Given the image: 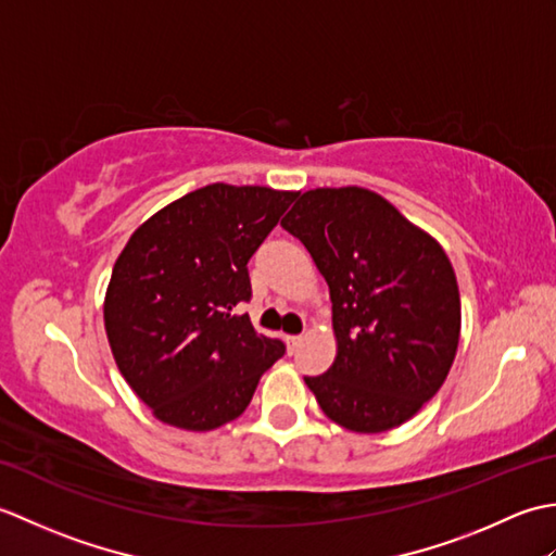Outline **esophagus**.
<instances>
[{"label":"esophagus","instance_id":"obj_1","mask_svg":"<svg viewBox=\"0 0 556 556\" xmlns=\"http://www.w3.org/2000/svg\"><path fill=\"white\" fill-rule=\"evenodd\" d=\"M301 341H303V337H287V346H289V353L296 351V349L301 346Z\"/></svg>","mask_w":556,"mask_h":556}]
</instances>
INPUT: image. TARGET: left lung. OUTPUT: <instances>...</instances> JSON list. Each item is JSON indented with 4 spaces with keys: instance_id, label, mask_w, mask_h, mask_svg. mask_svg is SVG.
Returning <instances> with one entry per match:
<instances>
[{
    "instance_id": "left-lung-1",
    "label": "left lung",
    "mask_w": 556,
    "mask_h": 556,
    "mask_svg": "<svg viewBox=\"0 0 556 556\" xmlns=\"http://www.w3.org/2000/svg\"><path fill=\"white\" fill-rule=\"evenodd\" d=\"M281 227L308 248L332 299L337 358L305 377L317 404L351 432L404 425L456 358L460 299L444 248L361 186L305 191Z\"/></svg>"
}]
</instances>
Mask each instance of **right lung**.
<instances>
[{
  "instance_id": "obj_1",
  "label": "right lung",
  "mask_w": 556,
  "mask_h": 556,
  "mask_svg": "<svg viewBox=\"0 0 556 556\" xmlns=\"http://www.w3.org/2000/svg\"><path fill=\"white\" fill-rule=\"evenodd\" d=\"M296 191L210 184L131 233L104 293L116 368L152 416L188 432L231 422L285 356L233 313L251 299L248 260Z\"/></svg>"
}]
</instances>
